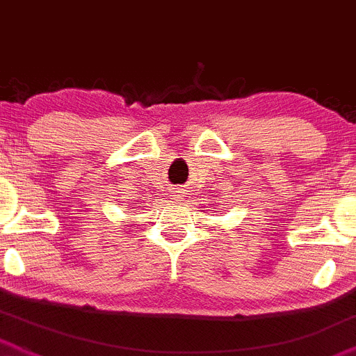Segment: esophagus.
Masks as SVG:
<instances>
[{
  "instance_id": "34e87169",
  "label": "esophagus",
  "mask_w": 356,
  "mask_h": 356,
  "mask_svg": "<svg viewBox=\"0 0 356 356\" xmlns=\"http://www.w3.org/2000/svg\"><path fill=\"white\" fill-rule=\"evenodd\" d=\"M175 199H177V200H181V192H179V190L177 188V190H175Z\"/></svg>"
}]
</instances>
